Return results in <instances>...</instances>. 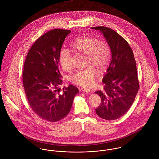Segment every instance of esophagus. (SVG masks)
Returning a JSON list of instances; mask_svg holds the SVG:
<instances>
[{
  "instance_id": "esophagus-1",
  "label": "esophagus",
  "mask_w": 159,
  "mask_h": 159,
  "mask_svg": "<svg viewBox=\"0 0 159 159\" xmlns=\"http://www.w3.org/2000/svg\"><path fill=\"white\" fill-rule=\"evenodd\" d=\"M81 91L84 92H86V93H89L91 92V90L89 89L86 88H82Z\"/></svg>"
}]
</instances>
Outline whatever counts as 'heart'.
Segmentation results:
<instances>
[{
	"label": "heart",
	"mask_w": 159,
	"mask_h": 159,
	"mask_svg": "<svg viewBox=\"0 0 159 159\" xmlns=\"http://www.w3.org/2000/svg\"><path fill=\"white\" fill-rule=\"evenodd\" d=\"M70 46L77 52L86 55V63L89 64L83 69L76 70L69 80L78 86H91L97 76V70L103 71L108 67L111 60V52L107 43L88 35H83L73 40ZM71 54L66 48L62 47L59 53V63L62 69L69 71L71 67Z\"/></svg>",
	"instance_id": "b5f03b06"
}]
</instances>
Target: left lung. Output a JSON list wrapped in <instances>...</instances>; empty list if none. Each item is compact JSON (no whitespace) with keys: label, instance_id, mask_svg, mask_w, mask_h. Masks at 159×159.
<instances>
[{"label":"left lung","instance_id":"1","mask_svg":"<svg viewBox=\"0 0 159 159\" xmlns=\"http://www.w3.org/2000/svg\"><path fill=\"white\" fill-rule=\"evenodd\" d=\"M91 29L103 34L111 52V61L103 78V91H97L102 102L95 110L102 119L113 120L126 113L139 89L136 62L127 41L114 30L99 26Z\"/></svg>","mask_w":159,"mask_h":159}]
</instances>
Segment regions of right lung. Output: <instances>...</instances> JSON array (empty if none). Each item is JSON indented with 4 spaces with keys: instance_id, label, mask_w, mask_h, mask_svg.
<instances>
[{
    "instance_id": "right-lung-1",
    "label": "right lung",
    "mask_w": 159,
    "mask_h": 159,
    "mask_svg": "<svg viewBox=\"0 0 159 159\" xmlns=\"http://www.w3.org/2000/svg\"><path fill=\"white\" fill-rule=\"evenodd\" d=\"M70 30L54 29L36 40L24 65L23 86L29 103L40 118L57 122L70 112L75 96L79 92L73 85L63 88L59 70V53Z\"/></svg>"
}]
</instances>
